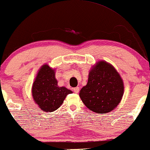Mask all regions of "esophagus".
<instances>
[{"instance_id": "esophagus-1", "label": "esophagus", "mask_w": 150, "mask_h": 150, "mask_svg": "<svg viewBox=\"0 0 150 150\" xmlns=\"http://www.w3.org/2000/svg\"><path fill=\"white\" fill-rule=\"evenodd\" d=\"M73 91H74V92H75V93H77L79 92V91H80V87H78V86H77V87L74 88Z\"/></svg>"}]
</instances>
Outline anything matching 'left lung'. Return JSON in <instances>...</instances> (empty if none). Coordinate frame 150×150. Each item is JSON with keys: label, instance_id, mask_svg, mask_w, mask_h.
Listing matches in <instances>:
<instances>
[{"label": "left lung", "instance_id": "left-lung-1", "mask_svg": "<svg viewBox=\"0 0 150 150\" xmlns=\"http://www.w3.org/2000/svg\"><path fill=\"white\" fill-rule=\"evenodd\" d=\"M124 82L109 63L100 61L89 71L88 82L80 91V97L90 110L105 114L114 110L124 94Z\"/></svg>", "mask_w": 150, "mask_h": 150}]
</instances>
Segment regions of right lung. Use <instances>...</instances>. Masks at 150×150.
<instances>
[{
  "label": "right lung",
  "instance_id": "1",
  "mask_svg": "<svg viewBox=\"0 0 150 150\" xmlns=\"http://www.w3.org/2000/svg\"><path fill=\"white\" fill-rule=\"evenodd\" d=\"M32 96L40 109L47 112L57 110L64 103L66 96L73 93L64 86H59L55 77V70L47 64L40 68L32 86Z\"/></svg>",
  "mask_w": 150,
  "mask_h": 150
}]
</instances>
